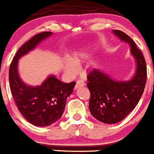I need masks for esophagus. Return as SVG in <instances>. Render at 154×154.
<instances>
[{
  "label": "esophagus",
  "mask_w": 154,
  "mask_h": 154,
  "mask_svg": "<svg viewBox=\"0 0 154 154\" xmlns=\"http://www.w3.org/2000/svg\"><path fill=\"white\" fill-rule=\"evenodd\" d=\"M84 85H85V83H84L83 80H77V83H76V85L75 87H74V89L75 90H77V89H78L79 87H84Z\"/></svg>",
  "instance_id": "34e87169"
}]
</instances>
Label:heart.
Returning <instances> with one entry per match:
<instances>
[{"instance_id": "obj_1", "label": "heart", "mask_w": 154, "mask_h": 154, "mask_svg": "<svg viewBox=\"0 0 154 154\" xmlns=\"http://www.w3.org/2000/svg\"><path fill=\"white\" fill-rule=\"evenodd\" d=\"M90 49L85 48V49L80 50L76 51L72 54L70 60H67L64 64V67L68 74H74L77 70L76 66H80L84 64L92 54Z\"/></svg>"}]
</instances>
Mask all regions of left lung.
Masks as SVG:
<instances>
[{
    "mask_svg": "<svg viewBox=\"0 0 154 154\" xmlns=\"http://www.w3.org/2000/svg\"><path fill=\"white\" fill-rule=\"evenodd\" d=\"M112 32L122 41L130 45L131 54L136 62V70L132 78L126 81L114 80L104 71L97 69L88 74L90 113L95 119L106 124L119 122L136 107L146 80L145 59L134 42L120 30Z\"/></svg>",
    "mask_w": 154,
    "mask_h": 154,
    "instance_id": "left-lung-1",
    "label": "left lung"
}]
</instances>
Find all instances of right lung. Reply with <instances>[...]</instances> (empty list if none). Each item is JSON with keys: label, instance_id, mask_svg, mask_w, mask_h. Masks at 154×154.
I'll return each instance as SVG.
<instances>
[{"label": "right lung", "instance_id": "1", "mask_svg": "<svg viewBox=\"0 0 154 154\" xmlns=\"http://www.w3.org/2000/svg\"><path fill=\"white\" fill-rule=\"evenodd\" d=\"M51 35V32H44L34 35L19 48L10 66V88L16 105L29 122L38 127L51 125L62 116L67 98L76 84L63 83L51 75L40 86L31 87L19 76L18 60Z\"/></svg>", "mask_w": 154, "mask_h": 154}]
</instances>
